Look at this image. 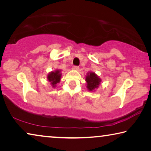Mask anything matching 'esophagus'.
Wrapping results in <instances>:
<instances>
[{"label": "esophagus", "mask_w": 151, "mask_h": 151, "mask_svg": "<svg viewBox=\"0 0 151 151\" xmlns=\"http://www.w3.org/2000/svg\"><path fill=\"white\" fill-rule=\"evenodd\" d=\"M78 68H79V67L77 66H73V70H78Z\"/></svg>", "instance_id": "1"}]
</instances>
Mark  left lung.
I'll use <instances>...</instances> for the list:
<instances>
[{
    "mask_svg": "<svg viewBox=\"0 0 151 151\" xmlns=\"http://www.w3.org/2000/svg\"><path fill=\"white\" fill-rule=\"evenodd\" d=\"M85 81L87 82V89L89 91H94L99 87L101 80L95 73L89 72L86 76Z\"/></svg>",
    "mask_w": 151,
    "mask_h": 151,
    "instance_id": "8db88e82",
    "label": "left lung"
}]
</instances>
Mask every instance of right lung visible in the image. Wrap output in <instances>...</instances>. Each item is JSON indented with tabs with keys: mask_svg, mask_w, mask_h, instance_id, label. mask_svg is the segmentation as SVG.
<instances>
[{
	"mask_svg": "<svg viewBox=\"0 0 151 151\" xmlns=\"http://www.w3.org/2000/svg\"><path fill=\"white\" fill-rule=\"evenodd\" d=\"M60 72V70H56L55 71L50 72L47 75V80L51 83L52 87H56V85L60 81L62 76Z\"/></svg>",
	"mask_w": 151,
	"mask_h": 151,
	"instance_id": "obj_1",
	"label": "right lung"
}]
</instances>
